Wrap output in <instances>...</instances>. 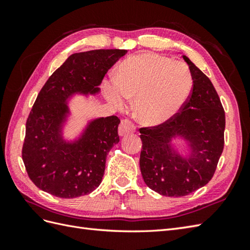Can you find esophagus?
I'll return each instance as SVG.
<instances>
[{
    "label": "esophagus",
    "mask_w": 250,
    "mask_h": 250,
    "mask_svg": "<svg viewBox=\"0 0 250 250\" xmlns=\"http://www.w3.org/2000/svg\"><path fill=\"white\" fill-rule=\"evenodd\" d=\"M135 131V126L133 124H131L129 120H122L118 128V133L120 136H125V134L133 133Z\"/></svg>",
    "instance_id": "34e87169"
}]
</instances>
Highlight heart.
Listing matches in <instances>:
<instances>
[{
	"instance_id": "1",
	"label": "heart",
	"mask_w": 250,
	"mask_h": 250,
	"mask_svg": "<svg viewBox=\"0 0 250 250\" xmlns=\"http://www.w3.org/2000/svg\"><path fill=\"white\" fill-rule=\"evenodd\" d=\"M192 77L184 63L144 52L125 60L116 78L104 83L105 97L124 108L133 99L135 118L146 125L172 119L187 102Z\"/></svg>"
}]
</instances>
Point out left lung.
<instances>
[{"label": "left lung", "instance_id": "8db88e82", "mask_svg": "<svg viewBox=\"0 0 250 250\" xmlns=\"http://www.w3.org/2000/svg\"><path fill=\"white\" fill-rule=\"evenodd\" d=\"M193 89L188 102L172 119L140 129L143 179L166 196H184L203 187L215 173L224 150L226 117L213 83L188 57ZM176 141H183L184 151Z\"/></svg>", "mask_w": 250, "mask_h": 250}]
</instances>
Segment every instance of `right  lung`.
Here are the masks:
<instances>
[{
    "label": "right lung",
    "instance_id": "add662e5",
    "mask_svg": "<svg viewBox=\"0 0 250 250\" xmlns=\"http://www.w3.org/2000/svg\"><path fill=\"white\" fill-rule=\"evenodd\" d=\"M125 49L73 54L54 72L37 95L25 125L22 160L36 187L62 199L91 193L102 182L107 153L119 143L118 117L88 120L74 137L65 128L75 97H95L105 74Z\"/></svg>",
    "mask_w": 250,
    "mask_h": 250
}]
</instances>
